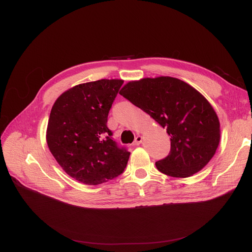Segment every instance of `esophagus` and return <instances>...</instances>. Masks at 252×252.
I'll return each mask as SVG.
<instances>
[{"instance_id": "esophagus-1", "label": "esophagus", "mask_w": 252, "mask_h": 252, "mask_svg": "<svg viewBox=\"0 0 252 252\" xmlns=\"http://www.w3.org/2000/svg\"><path fill=\"white\" fill-rule=\"evenodd\" d=\"M142 141H143V137L142 136H137L136 138H135V141H134V145H136V146H138V145H140L141 143H142Z\"/></svg>"}]
</instances>
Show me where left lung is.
Here are the masks:
<instances>
[{
	"label": "left lung",
	"mask_w": 252,
	"mask_h": 252,
	"mask_svg": "<svg viewBox=\"0 0 252 252\" xmlns=\"http://www.w3.org/2000/svg\"><path fill=\"white\" fill-rule=\"evenodd\" d=\"M166 128L170 152L155 163L162 174L188 178L214 157L220 139L219 117L193 87L170 76L129 82L119 92Z\"/></svg>",
	"instance_id": "1"
}]
</instances>
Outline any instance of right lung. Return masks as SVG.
<instances>
[{"instance_id":"add662e5","label":"right lung","mask_w":252,"mask_h":252,"mask_svg":"<svg viewBox=\"0 0 252 252\" xmlns=\"http://www.w3.org/2000/svg\"><path fill=\"white\" fill-rule=\"evenodd\" d=\"M123 79L77 85L58 97L47 127V144L66 174L86 185H99L121 174L129 152L119 148L107 117Z\"/></svg>"}]
</instances>
